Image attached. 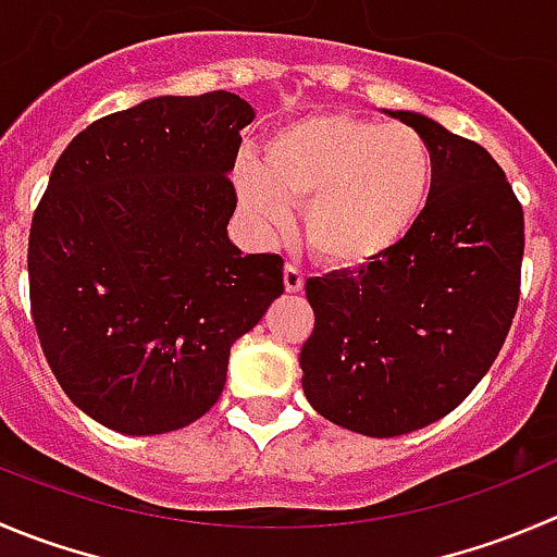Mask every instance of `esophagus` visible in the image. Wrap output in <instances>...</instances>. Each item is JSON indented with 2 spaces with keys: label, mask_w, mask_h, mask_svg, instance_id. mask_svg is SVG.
I'll return each mask as SVG.
<instances>
[{
  "label": "esophagus",
  "mask_w": 557,
  "mask_h": 557,
  "mask_svg": "<svg viewBox=\"0 0 557 557\" xmlns=\"http://www.w3.org/2000/svg\"><path fill=\"white\" fill-rule=\"evenodd\" d=\"M306 287V273L300 268H295V264H287L284 268V289L287 293H304Z\"/></svg>",
  "instance_id": "34e87169"
}]
</instances>
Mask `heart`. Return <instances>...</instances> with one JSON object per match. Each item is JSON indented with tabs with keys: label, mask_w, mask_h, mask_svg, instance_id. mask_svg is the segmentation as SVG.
<instances>
[{
	"label": "heart",
	"mask_w": 557,
	"mask_h": 557,
	"mask_svg": "<svg viewBox=\"0 0 557 557\" xmlns=\"http://www.w3.org/2000/svg\"><path fill=\"white\" fill-rule=\"evenodd\" d=\"M243 215L262 237L284 235L306 205V243L322 262L358 270L407 240L434 190V156L418 131L355 114H311L264 139L262 163L235 166Z\"/></svg>",
	"instance_id": "1"
}]
</instances>
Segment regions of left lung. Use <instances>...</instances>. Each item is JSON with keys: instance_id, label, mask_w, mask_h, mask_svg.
I'll return each mask as SVG.
<instances>
[{"instance_id": "1", "label": "left lung", "mask_w": 557, "mask_h": 557, "mask_svg": "<svg viewBox=\"0 0 557 557\" xmlns=\"http://www.w3.org/2000/svg\"><path fill=\"white\" fill-rule=\"evenodd\" d=\"M434 190L399 248L306 282L314 331L304 394L349 432L396 437L448 416L495 363L520 304L525 219L506 172L475 141L416 111Z\"/></svg>"}]
</instances>
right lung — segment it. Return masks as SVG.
Listing matches in <instances>:
<instances>
[{
  "instance_id": "obj_1",
  "label": "right lung",
  "mask_w": 557,
  "mask_h": 557,
  "mask_svg": "<svg viewBox=\"0 0 557 557\" xmlns=\"http://www.w3.org/2000/svg\"><path fill=\"white\" fill-rule=\"evenodd\" d=\"M253 109L235 92L163 95L100 116L32 215L29 300L73 405L123 434L202 418L230 349L284 293V259L232 246L230 172Z\"/></svg>"
}]
</instances>
